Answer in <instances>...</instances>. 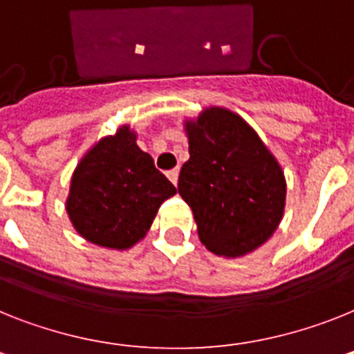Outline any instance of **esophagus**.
I'll list each match as a JSON object with an SVG mask.
<instances>
[{"label":"esophagus","instance_id":"34e87169","mask_svg":"<svg viewBox=\"0 0 354 354\" xmlns=\"http://www.w3.org/2000/svg\"><path fill=\"white\" fill-rule=\"evenodd\" d=\"M178 174H180V169H171V171L167 172V178L172 182V185H176L178 183Z\"/></svg>","mask_w":354,"mask_h":354}]
</instances>
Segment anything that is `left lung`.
<instances>
[{
	"label": "left lung",
	"instance_id": "8db88e82",
	"mask_svg": "<svg viewBox=\"0 0 354 354\" xmlns=\"http://www.w3.org/2000/svg\"><path fill=\"white\" fill-rule=\"evenodd\" d=\"M191 158L178 192L194 214L200 241L216 255L241 257L277 230L286 180L268 147L237 113L207 108L185 120Z\"/></svg>",
	"mask_w": 354,
	"mask_h": 354
}]
</instances>
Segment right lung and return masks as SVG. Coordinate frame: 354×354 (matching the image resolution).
Returning <instances> with one entry per match:
<instances>
[{
  "mask_svg": "<svg viewBox=\"0 0 354 354\" xmlns=\"http://www.w3.org/2000/svg\"><path fill=\"white\" fill-rule=\"evenodd\" d=\"M176 187L136 145L129 126L104 136L73 171L66 212L77 232L93 245L127 250L144 239L160 205Z\"/></svg>",
  "mask_w": 354,
  "mask_h": 354,
  "instance_id": "add662e5",
  "label": "right lung"
}]
</instances>
